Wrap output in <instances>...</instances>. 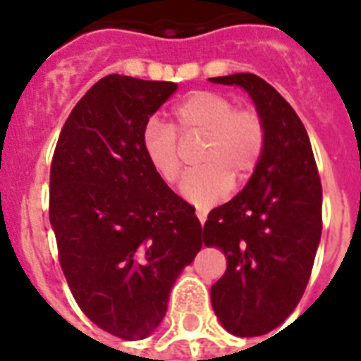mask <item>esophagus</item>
I'll list each match as a JSON object with an SVG mask.
<instances>
[{
	"label": "esophagus",
	"mask_w": 361,
	"mask_h": 361,
	"mask_svg": "<svg viewBox=\"0 0 361 361\" xmlns=\"http://www.w3.org/2000/svg\"><path fill=\"white\" fill-rule=\"evenodd\" d=\"M197 217H198V221H200V223H206V219H208V209H202V208H198L197 209Z\"/></svg>",
	"instance_id": "34e87169"
}]
</instances>
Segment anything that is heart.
Listing matches in <instances>:
<instances>
[{
	"label": "heart",
	"mask_w": 361,
	"mask_h": 361,
	"mask_svg": "<svg viewBox=\"0 0 361 361\" xmlns=\"http://www.w3.org/2000/svg\"><path fill=\"white\" fill-rule=\"evenodd\" d=\"M181 140L200 138L197 163L187 176L181 195L200 208H208L243 183L257 170L266 146V127L255 109H236L231 97L217 92H192L172 110V123L149 118L142 127V152L159 180L174 185L183 161Z\"/></svg>",
	"instance_id": "heart-1"
}]
</instances>
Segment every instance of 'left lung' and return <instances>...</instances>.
<instances>
[{
	"label": "left lung",
	"instance_id": "left-lung-1",
	"mask_svg": "<svg viewBox=\"0 0 361 361\" xmlns=\"http://www.w3.org/2000/svg\"><path fill=\"white\" fill-rule=\"evenodd\" d=\"M251 95L266 127L257 170L231 202L209 212L202 241L219 247L226 271L212 305L238 337L264 336L302 300L322 232V185L307 130L290 104L260 76L209 78Z\"/></svg>",
	"mask_w": 361,
	"mask_h": 361
}]
</instances>
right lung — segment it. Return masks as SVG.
<instances>
[{"label":"right lung","instance_id":"right-lung-1","mask_svg":"<svg viewBox=\"0 0 361 361\" xmlns=\"http://www.w3.org/2000/svg\"><path fill=\"white\" fill-rule=\"evenodd\" d=\"M174 82L109 75L76 103L50 166V225L78 307L135 341L163 320L181 269L202 247L195 208L159 180L142 127Z\"/></svg>","mask_w":361,"mask_h":361}]
</instances>
